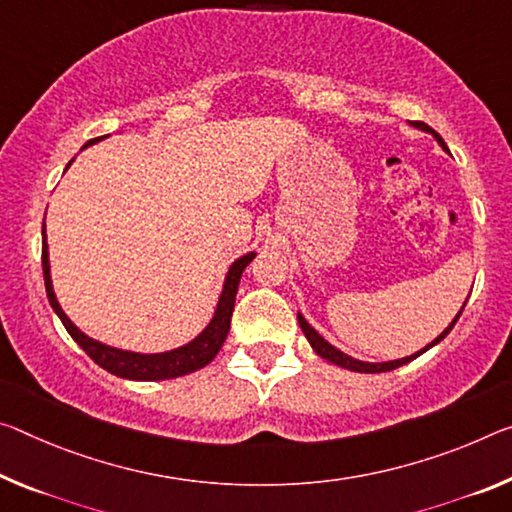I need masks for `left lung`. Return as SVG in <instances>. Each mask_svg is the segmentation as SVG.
<instances>
[{"label":"left lung","mask_w":512,"mask_h":512,"mask_svg":"<svg viewBox=\"0 0 512 512\" xmlns=\"http://www.w3.org/2000/svg\"><path fill=\"white\" fill-rule=\"evenodd\" d=\"M412 127L415 129H421V132H426V134H431L433 139L442 145V150H446V143H444V139L440 134L435 132L433 127H428L426 123H419V120H415V123H410ZM467 303V300H465ZM462 310H465V305L460 307V312L456 314V319H453L449 326H446L440 335H437L431 344H426L424 348H421V351H417V353H412V355H408V358H401V360H389V362H362V360H358V358H351V355H346L344 351H339V348H335L332 346L328 339H323L319 332H316L310 323L305 321V316L298 312V323H300V330H303V335L307 337V342H310V346L314 348V353L319 355V358H323V360H328V362H332V364H337V367H344V369H351V371H358V373H383V371H392V369H396V367H403V364H408V362H412L415 358H419L421 353H426L428 348H433L435 344H440L442 339L449 335V332L453 330V326H456V321L460 319V314H462Z\"/></svg>","instance_id":"left-lung-1"}]
</instances>
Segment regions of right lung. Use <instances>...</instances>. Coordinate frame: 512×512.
Returning <instances> with one entry per match:
<instances>
[{
  "label": "right lung",
  "instance_id": "obj_1",
  "mask_svg": "<svg viewBox=\"0 0 512 512\" xmlns=\"http://www.w3.org/2000/svg\"><path fill=\"white\" fill-rule=\"evenodd\" d=\"M102 139L88 141L84 148ZM70 164L66 168H70ZM255 255L257 253L241 255L239 259H234L230 269H227L223 291L221 296H218L212 321L207 323V328L202 330L198 337H193L189 344L173 348V351L136 353V351H125V348H116V346L97 342V339L88 337L86 332H81L75 323L68 319V314L63 312V307L59 305V300H56V294H54L52 273H50V250H47V234L43 227V275H45L47 300H50L52 310L56 312V316H59L63 326H66L70 337L88 353V358H91L95 364H100L102 369L113 373V376L127 378V380H168V378H180V376H186V373H193L202 367H207V364L216 358V353L221 351L227 332H230V319H232L234 298H237L241 273L246 271V266L253 262Z\"/></svg>",
  "mask_w": 512,
  "mask_h": 512
}]
</instances>
